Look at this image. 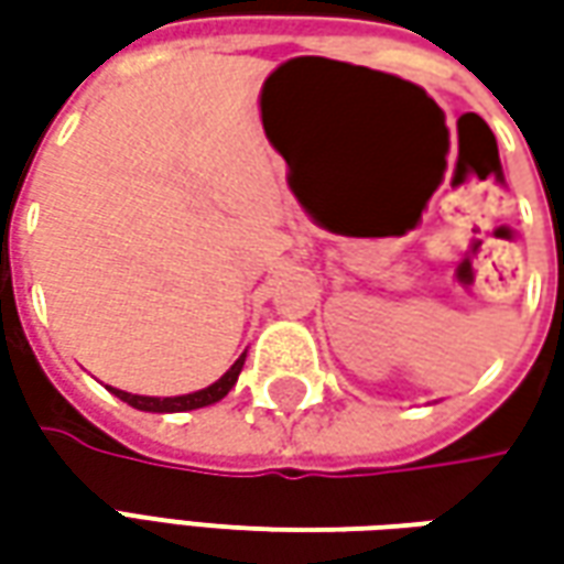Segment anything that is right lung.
<instances>
[{"mask_svg":"<svg viewBox=\"0 0 564 564\" xmlns=\"http://www.w3.org/2000/svg\"><path fill=\"white\" fill-rule=\"evenodd\" d=\"M245 367V355L228 367V373L223 379H216L213 386H206L200 392H191V395H175V399H150V395H131V392H121L112 389L121 401H128L131 408L138 411H156V414H172V411H194V408H206V404H216L219 399H226L228 389L238 382V373Z\"/></svg>","mask_w":564,"mask_h":564,"instance_id":"add662e5","label":"right lung"}]
</instances>
